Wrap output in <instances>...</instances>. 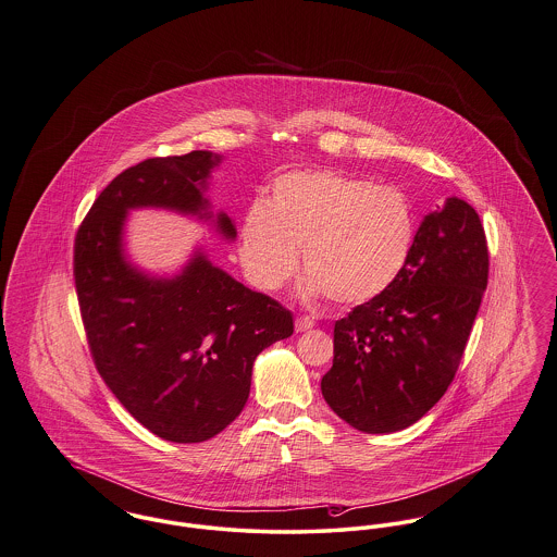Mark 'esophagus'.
Returning <instances> with one entry per match:
<instances>
[{
  "mask_svg": "<svg viewBox=\"0 0 557 557\" xmlns=\"http://www.w3.org/2000/svg\"><path fill=\"white\" fill-rule=\"evenodd\" d=\"M296 332H307V330H311L313 327V320L311 318H305V315H300V318H296L295 320Z\"/></svg>",
  "mask_w": 557,
  "mask_h": 557,
  "instance_id": "1",
  "label": "esophagus"
}]
</instances>
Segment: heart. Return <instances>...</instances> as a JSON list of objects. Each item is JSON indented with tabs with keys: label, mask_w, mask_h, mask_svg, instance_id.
I'll use <instances>...</instances> for the list:
<instances>
[{
	"label": "heart",
	"mask_w": 557,
	"mask_h": 557,
	"mask_svg": "<svg viewBox=\"0 0 557 557\" xmlns=\"http://www.w3.org/2000/svg\"><path fill=\"white\" fill-rule=\"evenodd\" d=\"M412 242L414 212L404 191L334 170H298L277 176L264 203L244 214L239 262L271 293L295 273L300 248L309 271L300 296L354 307L392 286Z\"/></svg>",
	"instance_id": "obj_1"
}]
</instances>
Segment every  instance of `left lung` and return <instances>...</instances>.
Masks as SVG:
<instances>
[{
	"label": "left lung",
	"mask_w": 557,
	"mask_h": 557,
	"mask_svg": "<svg viewBox=\"0 0 557 557\" xmlns=\"http://www.w3.org/2000/svg\"><path fill=\"white\" fill-rule=\"evenodd\" d=\"M486 286L480 216L448 197L423 219L392 286L334 324L327 406L363 433L414 425L453 383Z\"/></svg>",
	"instance_id": "1"
}]
</instances>
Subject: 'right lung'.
Returning <instances> with one entry per match:
<instances>
[{
  "mask_svg": "<svg viewBox=\"0 0 557 557\" xmlns=\"http://www.w3.org/2000/svg\"><path fill=\"white\" fill-rule=\"evenodd\" d=\"M221 162L191 151L132 165L102 189L75 237V288L97 370L140 425L176 444L231 425L250 395L257 356L295 332L288 309L239 284L201 246L164 275L128 252V216L147 208L235 242L233 219L206 196Z\"/></svg>",
  "mask_w": 557,
  "mask_h": 557,
  "instance_id": "add662e5",
  "label": "right lung"
}]
</instances>
